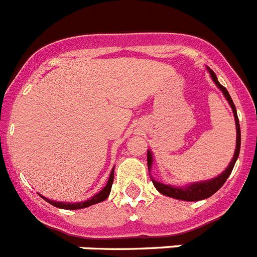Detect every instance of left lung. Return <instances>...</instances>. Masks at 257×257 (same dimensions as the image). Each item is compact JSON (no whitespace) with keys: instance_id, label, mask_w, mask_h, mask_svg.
<instances>
[{"instance_id":"8db88e82","label":"left lung","mask_w":257,"mask_h":257,"mask_svg":"<svg viewBox=\"0 0 257 257\" xmlns=\"http://www.w3.org/2000/svg\"><path fill=\"white\" fill-rule=\"evenodd\" d=\"M208 72L211 74V78L215 82V85L220 88L225 96V99L228 100V103L230 104L231 110H233V114H234V119H235V128H237V145H235V152L234 156H233V160L230 161L229 163L228 169L225 171H222V174H220L219 176L216 178L211 179V180H206V181H201V183H194L190 184V185H187V187H172V185H166V184L160 183V181L153 180L154 187L156 189L158 190L160 193H162L163 196L171 197V198H176V199H181V201H188V202H193V201H201V199L208 198L213 194V193H216L220 188L224 185V183L226 181V179L229 178V175H230L231 170L234 167L235 161H237L238 156H239V149H240V127H239V121H238V115H237V109H235L234 103L231 100L230 95L229 92L226 91V88L221 85V83L217 81L216 74L213 73V70H211L210 68H207ZM148 170L152 169V163H153V156H152V152L148 151Z\"/></svg>"}]
</instances>
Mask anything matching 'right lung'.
<instances>
[{
  "mask_svg": "<svg viewBox=\"0 0 257 257\" xmlns=\"http://www.w3.org/2000/svg\"><path fill=\"white\" fill-rule=\"evenodd\" d=\"M113 179H114V169L112 170L110 175H109L108 183H106L105 187L100 190V192L95 194L94 197H91L90 199L85 202H76V203H65V202H56V201H51V199L45 198L44 196H41L42 198L45 199L46 202H49L50 205L55 206V207L63 208V210H79V208H86L88 206H92L95 203H99V202H103L108 198L109 193H110V189H112V184H113Z\"/></svg>",
  "mask_w": 257,
  "mask_h": 257,
  "instance_id": "obj_1",
  "label": "right lung"
}]
</instances>
